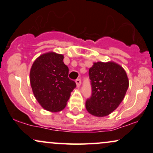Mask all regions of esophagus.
<instances>
[{"instance_id": "1", "label": "esophagus", "mask_w": 153, "mask_h": 153, "mask_svg": "<svg viewBox=\"0 0 153 153\" xmlns=\"http://www.w3.org/2000/svg\"><path fill=\"white\" fill-rule=\"evenodd\" d=\"M76 86L77 87H79L80 85H81V83H82V81H81V79H76Z\"/></svg>"}]
</instances>
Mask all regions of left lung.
I'll return each mask as SVG.
<instances>
[{
    "label": "left lung",
    "instance_id": "left-lung-1",
    "mask_svg": "<svg viewBox=\"0 0 153 153\" xmlns=\"http://www.w3.org/2000/svg\"><path fill=\"white\" fill-rule=\"evenodd\" d=\"M92 95L86 101L87 111L97 117L108 116L123 100L128 87L126 71L114 62L95 63L89 70Z\"/></svg>",
    "mask_w": 153,
    "mask_h": 153
}]
</instances>
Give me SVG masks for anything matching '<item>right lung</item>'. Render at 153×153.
Listing matches in <instances>:
<instances>
[{
  "label": "right lung",
  "mask_w": 153,
  "mask_h": 153,
  "mask_svg": "<svg viewBox=\"0 0 153 153\" xmlns=\"http://www.w3.org/2000/svg\"><path fill=\"white\" fill-rule=\"evenodd\" d=\"M63 56L51 52L41 55L30 70V84L35 98L43 108L51 112L66 107L71 92L76 87L68 78V68Z\"/></svg>",
  "instance_id": "right-lung-1"
}]
</instances>
